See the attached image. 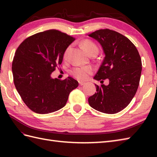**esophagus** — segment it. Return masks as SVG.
<instances>
[{
	"label": "esophagus",
	"instance_id": "esophagus-1",
	"mask_svg": "<svg viewBox=\"0 0 157 157\" xmlns=\"http://www.w3.org/2000/svg\"><path fill=\"white\" fill-rule=\"evenodd\" d=\"M79 86H84L86 84V83L82 82H79Z\"/></svg>",
	"mask_w": 157,
	"mask_h": 157
}]
</instances>
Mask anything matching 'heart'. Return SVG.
I'll use <instances>...</instances> for the list:
<instances>
[{"label": "heart", "mask_w": 157, "mask_h": 157, "mask_svg": "<svg viewBox=\"0 0 157 157\" xmlns=\"http://www.w3.org/2000/svg\"><path fill=\"white\" fill-rule=\"evenodd\" d=\"M82 45L85 51L89 55H90L92 52L94 51L98 52V48L97 45L94 42L89 40H86L83 42ZM70 48H71V46H69L65 50L64 53H63V58L65 59L67 58ZM92 71L93 69L90 66H75L71 69L70 73H71L72 75L74 76L77 79H79V80H86L88 78V76L92 74Z\"/></svg>", "instance_id": "1"}]
</instances>
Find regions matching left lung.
Segmentation results:
<instances>
[{"mask_svg":"<svg viewBox=\"0 0 157 157\" xmlns=\"http://www.w3.org/2000/svg\"><path fill=\"white\" fill-rule=\"evenodd\" d=\"M102 46L105 56L94 79H109V84L95 85L96 92L88 98L91 107L114 114L122 111L134 98L139 86L142 61L137 48L120 33L101 29L88 35Z\"/></svg>","mask_w":157,"mask_h":157,"instance_id":"1","label":"left lung"}]
</instances>
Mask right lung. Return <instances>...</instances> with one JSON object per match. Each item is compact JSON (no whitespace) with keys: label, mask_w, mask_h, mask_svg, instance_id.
I'll list each match as a JSON object with an SVG mask.
<instances>
[{"label":"right lung","mask_w":157,"mask_h":157,"mask_svg":"<svg viewBox=\"0 0 157 157\" xmlns=\"http://www.w3.org/2000/svg\"><path fill=\"white\" fill-rule=\"evenodd\" d=\"M75 38L56 29L39 32L25 39L17 48L12 63L13 82L23 101L36 113L47 114L61 109L73 90L75 79H52L61 65L65 50Z\"/></svg>","instance_id":"right-lung-1"}]
</instances>
